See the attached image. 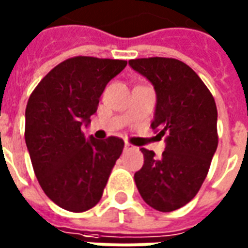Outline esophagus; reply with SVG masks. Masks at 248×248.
Returning a JSON list of instances; mask_svg holds the SVG:
<instances>
[{"label":"esophagus","mask_w":248,"mask_h":248,"mask_svg":"<svg viewBox=\"0 0 248 248\" xmlns=\"http://www.w3.org/2000/svg\"><path fill=\"white\" fill-rule=\"evenodd\" d=\"M130 149H134V146L126 142V144H124V151H130Z\"/></svg>","instance_id":"34e87169"}]
</instances>
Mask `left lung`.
<instances>
[{
  "mask_svg": "<svg viewBox=\"0 0 248 248\" xmlns=\"http://www.w3.org/2000/svg\"><path fill=\"white\" fill-rule=\"evenodd\" d=\"M156 92L152 127L166 134L157 159L141 148L144 166L134 173L142 200L159 212L185 206L201 188L218 144L216 103L194 70L173 58L129 61Z\"/></svg>",
  "mask_w": 248,
  "mask_h": 248,
  "instance_id": "obj_1",
  "label": "left lung"
}]
</instances>
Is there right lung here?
Returning a JSON list of instances; mask_svg holds the SVG:
<instances>
[{"label":"right lung","instance_id":"add662e5","mask_svg":"<svg viewBox=\"0 0 248 248\" xmlns=\"http://www.w3.org/2000/svg\"><path fill=\"white\" fill-rule=\"evenodd\" d=\"M126 61L75 57L48 72L25 108V144L46 195L69 212H85L100 201L124 141L85 137L82 126L99 106L106 85Z\"/></svg>","mask_w":248,"mask_h":248}]
</instances>
